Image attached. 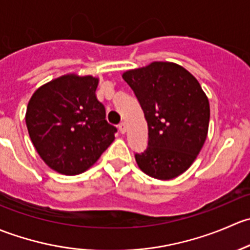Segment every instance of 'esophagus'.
Segmentation results:
<instances>
[{
  "label": "esophagus",
  "mask_w": 250,
  "mask_h": 250,
  "mask_svg": "<svg viewBox=\"0 0 250 250\" xmlns=\"http://www.w3.org/2000/svg\"><path fill=\"white\" fill-rule=\"evenodd\" d=\"M127 123H125V122H122L121 123L120 125H118V129H120V132L122 133V134H125V132H127Z\"/></svg>",
  "instance_id": "obj_1"
}]
</instances>
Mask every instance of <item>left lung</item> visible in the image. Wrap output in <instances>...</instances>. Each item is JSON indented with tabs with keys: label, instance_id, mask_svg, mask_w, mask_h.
Listing matches in <instances>:
<instances>
[{
	"label": "left lung",
	"instance_id": "left-lung-1",
	"mask_svg": "<svg viewBox=\"0 0 250 250\" xmlns=\"http://www.w3.org/2000/svg\"><path fill=\"white\" fill-rule=\"evenodd\" d=\"M147 122L148 144L135 161L144 173L170 180L188 169L208 135L210 107L193 75L170 62L123 72Z\"/></svg>",
	"mask_w": 250,
	"mask_h": 250
}]
</instances>
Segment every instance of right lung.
<instances>
[{
    "mask_svg": "<svg viewBox=\"0 0 250 250\" xmlns=\"http://www.w3.org/2000/svg\"><path fill=\"white\" fill-rule=\"evenodd\" d=\"M99 78L67 74L35 90L25 115L37 153L50 169L77 175L89 169L115 140L97 99Z\"/></svg>",
    "mask_w": 250,
    "mask_h": 250,
    "instance_id": "right-lung-1",
    "label": "right lung"
}]
</instances>
